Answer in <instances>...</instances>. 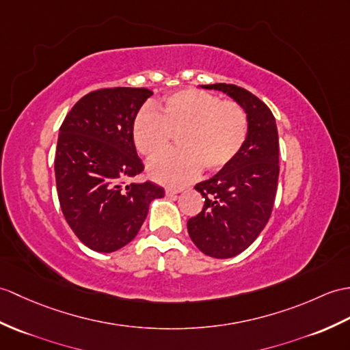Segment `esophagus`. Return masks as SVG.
<instances>
[{
  "label": "esophagus",
  "instance_id": "1",
  "mask_svg": "<svg viewBox=\"0 0 350 350\" xmlns=\"http://www.w3.org/2000/svg\"><path fill=\"white\" fill-rule=\"evenodd\" d=\"M178 192H182L180 188H172V186H168V188H165V195H167V197H174V195H177Z\"/></svg>",
  "mask_w": 350,
  "mask_h": 350
}]
</instances>
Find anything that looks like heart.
<instances>
[{"instance_id":"b5f03b06","label":"heart","mask_w":350,"mask_h":350,"mask_svg":"<svg viewBox=\"0 0 350 350\" xmlns=\"http://www.w3.org/2000/svg\"><path fill=\"white\" fill-rule=\"evenodd\" d=\"M249 134V119L239 103L201 89H182L165 96L159 113L142 110L133 124V142L148 159L165 152L173 135L180 150L152 161L149 174L167 185H183L200 173H215L235 159Z\"/></svg>"}]
</instances>
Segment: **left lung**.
<instances>
[{"label": "left lung", "instance_id": "8db88e82", "mask_svg": "<svg viewBox=\"0 0 350 350\" xmlns=\"http://www.w3.org/2000/svg\"><path fill=\"white\" fill-rule=\"evenodd\" d=\"M237 101L249 119V134L232 162L195 185L204 206L188 221V232L202 254L231 258L247 249L273 212L279 180V135L267 104L231 83L202 85Z\"/></svg>", "mask_w": 350, "mask_h": 350}]
</instances>
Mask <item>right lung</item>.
Returning <instances> with one entry per match:
<instances>
[{"mask_svg": "<svg viewBox=\"0 0 350 350\" xmlns=\"http://www.w3.org/2000/svg\"><path fill=\"white\" fill-rule=\"evenodd\" d=\"M148 88H103L80 98L59 128L55 177L65 221L89 249L115 252L140 231L164 189L129 183L144 165L133 142Z\"/></svg>", "mask_w": 350, "mask_h": 350, "instance_id": "right-lung-1", "label": "right lung"}]
</instances>
